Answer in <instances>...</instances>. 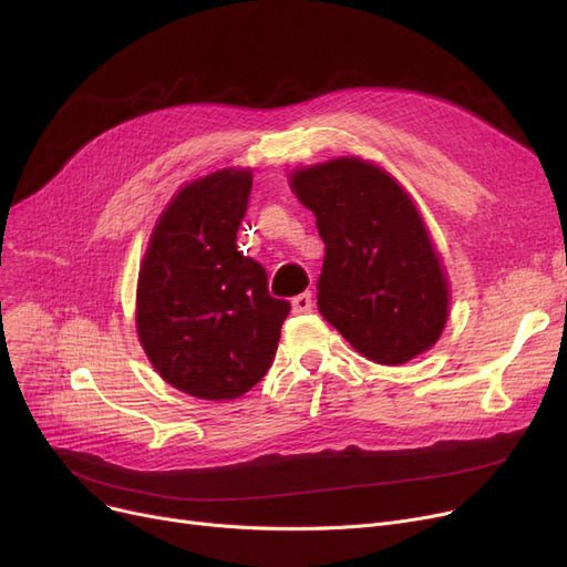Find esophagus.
Instances as JSON below:
<instances>
[{
  "label": "esophagus",
  "instance_id": "esophagus-1",
  "mask_svg": "<svg viewBox=\"0 0 567 567\" xmlns=\"http://www.w3.org/2000/svg\"><path fill=\"white\" fill-rule=\"evenodd\" d=\"M291 310H293V315H308V312H312V293L303 291L299 296H293Z\"/></svg>",
  "mask_w": 567,
  "mask_h": 567
}]
</instances>
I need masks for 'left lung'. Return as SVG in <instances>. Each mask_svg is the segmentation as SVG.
Returning a JSON list of instances; mask_svg holds the SVG:
<instances>
[{
  "instance_id": "left-lung-1",
  "label": "left lung",
  "mask_w": 567,
  "mask_h": 567,
  "mask_svg": "<svg viewBox=\"0 0 567 567\" xmlns=\"http://www.w3.org/2000/svg\"><path fill=\"white\" fill-rule=\"evenodd\" d=\"M326 246L317 280L323 319L365 359L400 365L434 347L449 280L425 223L391 174L336 158L291 174Z\"/></svg>"
}]
</instances>
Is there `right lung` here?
<instances>
[{"instance_id": "right-lung-1", "label": "right lung", "mask_w": 567, "mask_h": 567, "mask_svg": "<svg viewBox=\"0 0 567 567\" xmlns=\"http://www.w3.org/2000/svg\"><path fill=\"white\" fill-rule=\"evenodd\" d=\"M252 172L220 169L167 204L137 280V336L174 389L234 400L271 368L291 306L268 293L264 266L236 250Z\"/></svg>"}]
</instances>
